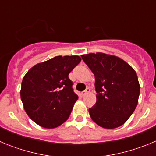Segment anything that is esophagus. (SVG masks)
Here are the masks:
<instances>
[{"label": "esophagus", "mask_w": 156, "mask_h": 156, "mask_svg": "<svg viewBox=\"0 0 156 156\" xmlns=\"http://www.w3.org/2000/svg\"><path fill=\"white\" fill-rule=\"evenodd\" d=\"M90 88H87V89H86V90H84V91H83L82 92V93H81V95H82V96H84V95H86L87 94H88V93H89V92H90Z\"/></svg>", "instance_id": "34e87169"}]
</instances>
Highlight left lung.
<instances>
[{
	"mask_svg": "<svg viewBox=\"0 0 156 156\" xmlns=\"http://www.w3.org/2000/svg\"><path fill=\"white\" fill-rule=\"evenodd\" d=\"M95 77L97 101L89 113L105 129L124 124L138 103L140 84L135 70L122 58L98 52L81 55Z\"/></svg>",
	"mask_w": 156,
	"mask_h": 156,
	"instance_id": "obj_1",
	"label": "left lung"
}]
</instances>
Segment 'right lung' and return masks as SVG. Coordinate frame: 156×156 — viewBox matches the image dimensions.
I'll list each match as a JSON object with an SVG mask.
<instances>
[{
  "instance_id": "1",
  "label": "right lung",
  "mask_w": 156,
  "mask_h": 156,
  "mask_svg": "<svg viewBox=\"0 0 156 156\" xmlns=\"http://www.w3.org/2000/svg\"><path fill=\"white\" fill-rule=\"evenodd\" d=\"M80 61L78 55L56 56L35 65L24 76L21 100L37 124L53 129L68 119L78 99L69 74Z\"/></svg>"
}]
</instances>
